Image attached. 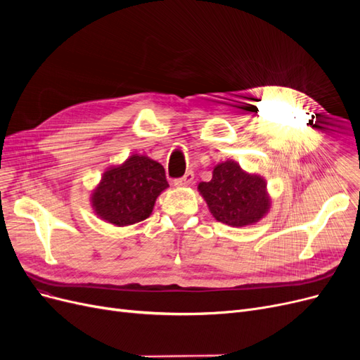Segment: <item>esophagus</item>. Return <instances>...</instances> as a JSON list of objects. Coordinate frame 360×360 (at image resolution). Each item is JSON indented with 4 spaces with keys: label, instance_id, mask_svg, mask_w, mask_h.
I'll return each mask as SVG.
<instances>
[{
    "label": "esophagus",
    "instance_id": "34e87169",
    "mask_svg": "<svg viewBox=\"0 0 360 360\" xmlns=\"http://www.w3.org/2000/svg\"><path fill=\"white\" fill-rule=\"evenodd\" d=\"M192 181H193V172L188 171L181 179H177L176 181H174V186L184 188V186H189V184H192Z\"/></svg>",
    "mask_w": 360,
    "mask_h": 360
}]
</instances>
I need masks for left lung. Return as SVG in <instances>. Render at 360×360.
Masks as SVG:
<instances>
[{"label": "left lung", "mask_w": 360, "mask_h": 360, "mask_svg": "<svg viewBox=\"0 0 360 360\" xmlns=\"http://www.w3.org/2000/svg\"><path fill=\"white\" fill-rule=\"evenodd\" d=\"M198 192L214 219L228 226L255 225L271 207L266 179L245 171L233 159L217 163L212 180L201 181Z\"/></svg>", "instance_id": "left-lung-1"}]
</instances>
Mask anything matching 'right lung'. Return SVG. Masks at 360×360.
<instances>
[{"label": "right lung", "mask_w": 360, "mask_h": 360, "mask_svg": "<svg viewBox=\"0 0 360 360\" xmlns=\"http://www.w3.org/2000/svg\"><path fill=\"white\" fill-rule=\"evenodd\" d=\"M167 188L169 184L160 163L134 153L120 165L105 169L91 191L90 204L99 219L127 226L147 219L158 197Z\"/></svg>", "instance_id": "right-lung-1"}]
</instances>
